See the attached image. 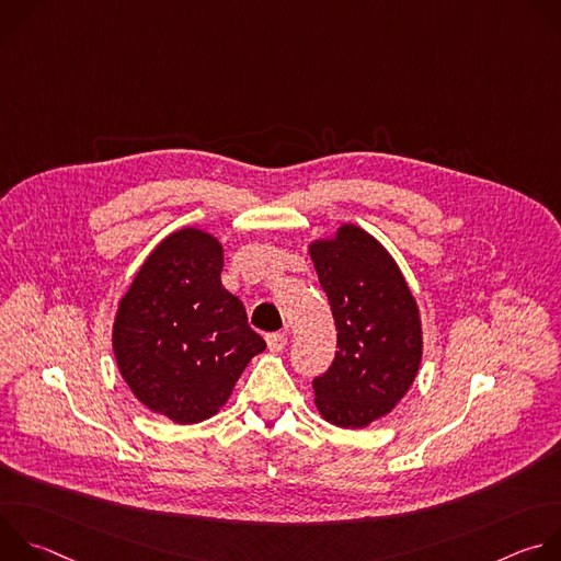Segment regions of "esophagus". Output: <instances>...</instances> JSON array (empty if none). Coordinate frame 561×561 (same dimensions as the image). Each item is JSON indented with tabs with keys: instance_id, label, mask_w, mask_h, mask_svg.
<instances>
[{
	"instance_id": "esophagus-1",
	"label": "esophagus",
	"mask_w": 561,
	"mask_h": 561,
	"mask_svg": "<svg viewBox=\"0 0 561 561\" xmlns=\"http://www.w3.org/2000/svg\"><path fill=\"white\" fill-rule=\"evenodd\" d=\"M286 344H288V337L284 333H271L266 337V346L271 353H282L286 348Z\"/></svg>"
}]
</instances>
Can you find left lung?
I'll return each mask as SVG.
<instances>
[{
    "label": "left lung",
    "instance_id": "1",
    "mask_svg": "<svg viewBox=\"0 0 561 561\" xmlns=\"http://www.w3.org/2000/svg\"><path fill=\"white\" fill-rule=\"evenodd\" d=\"M337 329L333 366L312 381L329 424L366 428L386 417L413 386L424 333L420 306L392 255L355 224L308 242Z\"/></svg>",
    "mask_w": 561,
    "mask_h": 561
}]
</instances>
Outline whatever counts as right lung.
I'll list each match as a JSON object with an SVG mask.
<instances>
[{
  "label": "right lung",
  "instance_id": "right-lung-1",
  "mask_svg": "<svg viewBox=\"0 0 561 561\" xmlns=\"http://www.w3.org/2000/svg\"><path fill=\"white\" fill-rule=\"evenodd\" d=\"M224 247L202 228L164 237L122 295L113 322L119 375L148 411L199 424L221 411L266 344L221 286Z\"/></svg>",
  "mask_w": 561,
  "mask_h": 561
}]
</instances>
